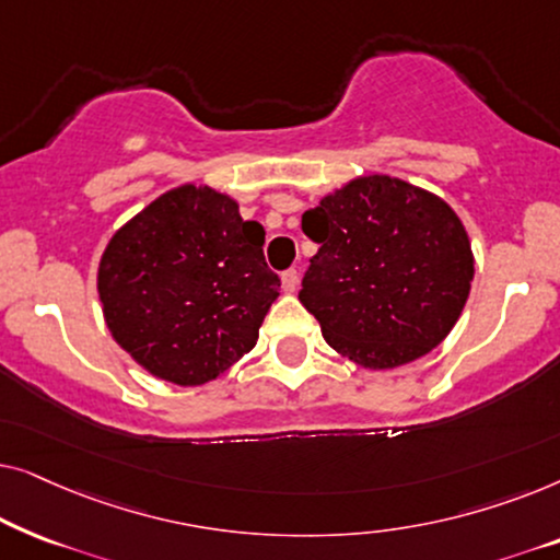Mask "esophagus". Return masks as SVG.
Listing matches in <instances>:
<instances>
[{"instance_id":"esophagus-1","label":"esophagus","mask_w":560,"mask_h":560,"mask_svg":"<svg viewBox=\"0 0 560 560\" xmlns=\"http://www.w3.org/2000/svg\"><path fill=\"white\" fill-rule=\"evenodd\" d=\"M298 282H301V275H298V270H293V267L282 272V290H285V293H295Z\"/></svg>"}]
</instances>
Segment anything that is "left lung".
I'll return each mask as SVG.
<instances>
[{
	"mask_svg": "<svg viewBox=\"0 0 560 560\" xmlns=\"http://www.w3.org/2000/svg\"><path fill=\"white\" fill-rule=\"evenodd\" d=\"M318 244L298 298L328 347L393 370L446 339L474 278L466 229L448 203L410 183L370 175L303 213Z\"/></svg>",
	"mask_w": 560,
	"mask_h": 560,
	"instance_id": "8db88e82",
	"label": "left lung"
}]
</instances>
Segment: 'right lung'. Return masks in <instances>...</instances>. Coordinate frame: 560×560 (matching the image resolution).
Here are the masks:
<instances>
[{
    "mask_svg": "<svg viewBox=\"0 0 560 560\" xmlns=\"http://www.w3.org/2000/svg\"><path fill=\"white\" fill-rule=\"evenodd\" d=\"M265 229L229 196L180 186L119 229L98 265L106 326L144 370L203 385L255 347L280 278Z\"/></svg>",
    "mask_w": 560,
    "mask_h": 560,
    "instance_id": "add662e5",
    "label": "right lung"
}]
</instances>
